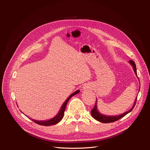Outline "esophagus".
I'll list each match as a JSON object with an SVG mask.
<instances>
[{
  "label": "esophagus",
  "instance_id": "esophagus-1",
  "mask_svg": "<svg viewBox=\"0 0 150 150\" xmlns=\"http://www.w3.org/2000/svg\"><path fill=\"white\" fill-rule=\"evenodd\" d=\"M83 89H86V87H84V88H83Z\"/></svg>",
  "mask_w": 150,
  "mask_h": 150
}]
</instances>
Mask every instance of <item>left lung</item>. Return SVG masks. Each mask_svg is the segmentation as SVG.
Listing matches in <instances>:
<instances>
[{
  "mask_svg": "<svg viewBox=\"0 0 150 150\" xmlns=\"http://www.w3.org/2000/svg\"><path fill=\"white\" fill-rule=\"evenodd\" d=\"M129 64L132 66V68H133V70L134 71V73L136 74V75L137 76V70H136V64L135 62H134L133 61H131L130 60L129 61ZM139 79V78H138ZM140 82V81H139ZM139 91H140V89H139ZM137 97L134 101V105L132 107V108L131 109H129V111L125 112L120 115H103L101 114L98 110V108H97V100H96V105L95 106L93 107V109L91 111V115L96 120H97V121H99L100 122H102V123H111V122H115L118 120L120 119L121 118L123 117L124 116H125L127 114H128L129 112H130L133 109L134 107L135 106V105H136V100H137Z\"/></svg>",
  "mask_w": 150,
  "mask_h": 150,
  "instance_id": "obj_1",
  "label": "left lung"
}]
</instances>
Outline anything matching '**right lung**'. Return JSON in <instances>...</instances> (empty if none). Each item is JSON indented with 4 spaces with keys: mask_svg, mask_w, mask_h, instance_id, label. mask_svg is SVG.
I'll return each instance as SVG.
<instances>
[{
    "mask_svg": "<svg viewBox=\"0 0 150 150\" xmlns=\"http://www.w3.org/2000/svg\"><path fill=\"white\" fill-rule=\"evenodd\" d=\"M79 92H80V90H77L75 92H74L73 93L71 94V95L66 100V101L64 102V103H63L62 105L61 106V109L59 111L58 113L57 114V115H56V116H54L53 118H52V119H50L47 120H33L32 119H31V120L38 125H43V126H51V125H55V124L59 123L62 119L63 116H64V111H65V109H66V105H67L68 101L70 100V98L71 97L74 96L75 95H76V94L78 93Z\"/></svg>",
    "mask_w": 150,
    "mask_h": 150,
    "instance_id": "add662e5",
    "label": "right lung"
}]
</instances>
